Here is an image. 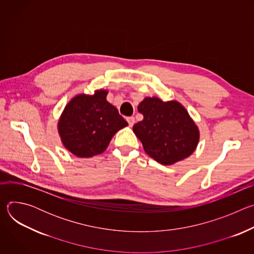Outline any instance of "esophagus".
Listing matches in <instances>:
<instances>
[{
	"instance_id": "esophagus-1",
	"label": "esophagus",
	"mask_w": 254,
	"mask_h": 254,
	"mask_svg": "<svg viewBox=\"0 0 254 254\" xmlns=\"http://www.w3.org/2000/svg\"><path fill=\"white\" fill-rule=\"evenodd\" d=\"M127 123H128V126H129V127H132V126H133V124H134V118H133V117L127 118Z\"/></svg>"
}]
</instances>
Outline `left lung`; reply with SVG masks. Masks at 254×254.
Returning <instances> with one entry per match:
<instances>
[{
    "mask_svg": "<svg viewBox=\"0 0 254 254\" xmlns=\"http://www.w3.org/2000/svg\"><path fill=\"white\" fill-rule=\"evenodd\" d=\"M137 111L143 120L135 124L132 130L150 157L160 164L172 165L192 155L200 133L182 104L146 97Z\"/></svg>",
    "mask_w": 254,
    "mask_h": 254,
    "instance_id": "obj_1",
    "label": "left lung"
}]
</instances>
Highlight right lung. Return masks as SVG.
I'll return each mask as SVG.
<instances>
[{
    "instance_id": "right-lung-1",
    "label": "right lung",
    "mask_w": 254,
    "mask_h": 254,
    "mask_svg": "<svg viewBox=\"0 0 254 254\" xmlns=\"http://www.w3.org/2000/svg\"><path fill=\"white\" fill-rule=\"evenodd\" d=\"M106 90L78 94L65 106L58 122L63 146L79 158L103 153L113 136L128 124L106 100Z\"/></svg>"
}]
</instances>
